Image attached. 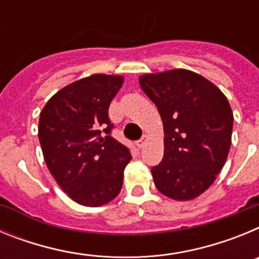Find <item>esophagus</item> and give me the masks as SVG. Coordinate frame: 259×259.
I'll return each mask as SVG.
<instances>
[{"instance_id":"34e87169","label":"esophagus","mask_w":259,"mask_h":259,"mask_svg":"<svg viewBox=\"0 0 259 259\" xmlns=\"http://www.w3.org/2000/svg\"><path fill=\"white\" fill-rule=\"evenodd\" d=\"M148 140H149V137H148V135H144L143 139H141L139 143H137V145H139V148H144L145 146V144L148 143Z\"/></svg>"}]
</instances>
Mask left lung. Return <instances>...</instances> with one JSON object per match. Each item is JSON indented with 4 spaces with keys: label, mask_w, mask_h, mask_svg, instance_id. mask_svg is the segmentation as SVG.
I'll return each instance as SVG.
<instances>
[{
    "label": "left lung",
    "mask_w": 259,
    "mask_h": 259,
    "mask_svg": "<svg viewBox=\"0 0 259 259\" xmlns=\"http://www.w3.org/2000/svg\"><path fill=\"white\" fill-rule=\"evenodd\" d=\"M139 83L163 123V159L152 168L155 187L172 200H193L227 161L233 127L230 102L210 80L184 68L144 74Z\"/></svg>",
    "instance_id": "left-lung-1"
}]
</instances>
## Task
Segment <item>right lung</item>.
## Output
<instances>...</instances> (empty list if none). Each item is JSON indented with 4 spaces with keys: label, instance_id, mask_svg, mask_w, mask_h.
<instances>
[{
    "label": "right lung",
    "instance_id": "obj_1",
    "mask_svg": "<svg viewBox=\"0 0 259 259\" xmlns=\"http://www.w3.org/2000/svg\"><path fill=\"white\" fill-rule=\"evenodd\" d=\"M123 83L122 75L83 77L59 89L40 113L45 163L62 191L83 206L109 203L122 189L131 154L109 135L107 111Z\"/></svg>",
    "mask_w": 259,
    "mask_h": 259
}]
</instances>
